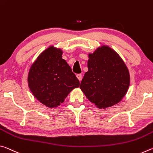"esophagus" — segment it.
<instances>
[{"label": "esophagus", "mask_w": 153, "mask_h": 153, "mask_svg": "<svg viewBox=\"0 0 153 153\" xmlns=\"http://www.w3.org/2000/svg\"><path fill=\"white\" fill-rule=\"evenodd\" d=\"M76 77H77V78L79 79V82H81V81H82V75H81V74H77V75H76Z\"/></svg>", "instance_id": "esophagus-1"}]
</instances>
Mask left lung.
I'll return each mask as SVG.
<instances>
[{
	"instance_id": "obj_1",
	"label": "left lung",
	"mask_w": 153,
	"mask_h": 153,
	"mask_svg": "<svg viewBox=\"0 0 153 153\" xmlns=\"http://www.w3.org/2000/svg\"><path fill=\"white\" fill-rule=\"evenodd\" d=\"M88 71L80 89L90 102L105 108L120 102L129 86V71L125 63L112 48L102 46L89 54Z\"/></svg>"
}]
</instances>
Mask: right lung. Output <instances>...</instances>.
<instances>
[{
	"label": "right lung",
	"mask_w": 153,
	"mask_h": 153,
	"mask_svg": "<svg viewBox=\"0 0 153 153\" xmlns=\"http://www.w3.org/2000/svg\"><path fill=\"white\" fill-rule=\"evenodd\" d=\"M62 54L61 49L50 46L32 64L28 74L31 92L49 108L60 105L72 90L79 86V81L62 59Z\"/></svg>",
	"instance_id": "obj_1"
}]
</instances>
